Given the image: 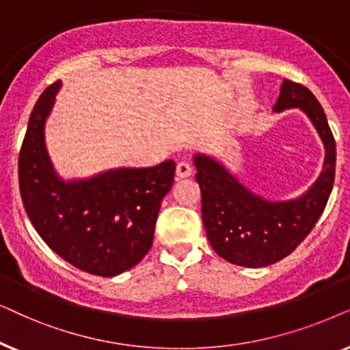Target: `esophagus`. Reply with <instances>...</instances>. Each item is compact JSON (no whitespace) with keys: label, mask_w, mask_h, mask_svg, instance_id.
Returning <instances> with one entry per match:
<instances>
[{"label":"esophagus","mask_w":350,"mask_h":350,"mask_svg":"<svg viewBox=\"0 0 350 350\" xmlns=\"http://www.w3.org/2000/svg\"><path fill=\"white\" fill-rule=\"evenodd\" d=\"M192 174V166H190L189 161H179L178 166H176V176L178 178H189V176Z\"/></svg>","instance_id":"1"}]
</instances>
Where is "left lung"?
Returning a JSON list of instances; mask_svg holds the SVG:
<instances>
[{
	"instance_id": "1",
	"label": "left lung",
	"mask_w": 350,
	"mask_h": 350,
	"mask_svg": "<svg viewBox=\"0 0 350 350\" xmlns=\"http://www.w3.org/2000/svg\"><path fill=\"white\" fill-rule=\"evenodd\" d=\"M288 109L304 111L325 146L323 171L299 198L269 202L241 185L214 158L193 157L208 240L222 259L235 265L265 267L291 254L314 229L333 190L336 142L320 102L306 86L283 80L273 110Z\"/></svg>"
}]
</instances>
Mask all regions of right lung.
Here are the masks:
<instances>
[{"instance_id": "right-lung-1", "label": "right lung", "mask_w": 350, "mask_h": 350, "mask_svg": "<svg viewBox=\"0 0 350 350\" xmlns=\"http://www.w3.org/2000/svg\"><path fill=\"white\" fill-rule=\"evenodd\" d=\"M60 81L40 96L18 153V189L27 216L44 243L92 275L115 277L150 250L161 200L176 163L120 167L91 179H59L44 147V123Z\"/></svg>"}]
</instances>
